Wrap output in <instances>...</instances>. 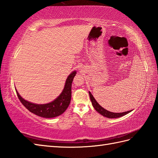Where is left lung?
<instances>
[{
    "label": "left lung",
    "instance_id": "obj_1",
    "mask_svg": "<svg viewBox=\"0 0 158 158\" xmlns=\"http://www.w3.org/2000/svg\"><path fill=\"white\" fill-rule=\"evenodd\" d=\"M89 98H90V100H91V102L94 108L96 111L99 113L100 115H102V116L105 117H107V118H117V117H120L126 115V114L130 113L132 110H128V111H126L123 113H113V112L109 111V110L104 109L103 107H102L98 102H97L96 99L94 98L93 95L90 92H89Z\"/></svg>",
    "mask_w": 158,
    "mask_h": 158
}]
</instances>
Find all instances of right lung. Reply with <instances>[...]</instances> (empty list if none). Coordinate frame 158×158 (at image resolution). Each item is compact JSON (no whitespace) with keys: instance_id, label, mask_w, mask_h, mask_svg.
I'll return each mask as SVG.
<instances>
[{"instance_id":"add662e5","label":"right lung","mask_w":158,"mask_h":158,"mask_svg":"<svg viewBox=\"0 0 158 158\" xmlns=\"http://www.w3.org/2000/svg\"><path fill=\"white\" fill-rule=\"evenodd\" d=\"M77 71L74 70L67 77L64 88L62 93L53 100L52 102L47 104H35L23 99L16 90L18 98L26 109L35 115L45 117V118H53L59 116L65 111L69 106L71 100V86L73 79L76 75Z\"/></svg>"}]
</instances>
